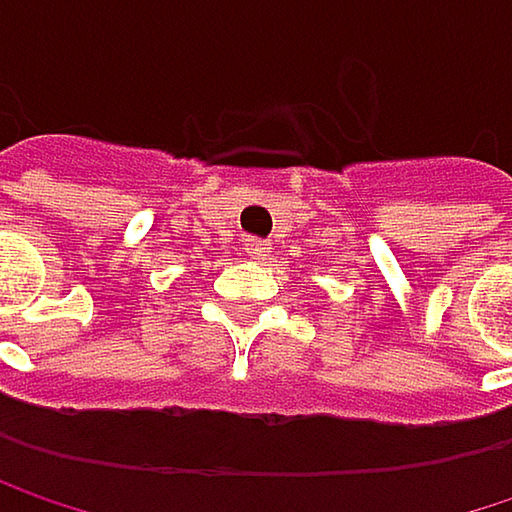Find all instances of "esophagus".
Here are the masks:
<instances>
[{
    "mask_svg": "<svg viewBox=\"0 0 512 512\" xmlns=\"http://www.w3.org/2000/svg\"><path fill=\"white\" fill-rule=\"evenodd\" d=\"M246 255L255 257V260H263V257L269 255V243H263V240H255V237H249V240H246Z\"/></svg>",
    "mask_w": 512,
    "mask_h": 512,
    "instance_id": "obj_1",
    "label": "esophagus"
}]
</instances>
